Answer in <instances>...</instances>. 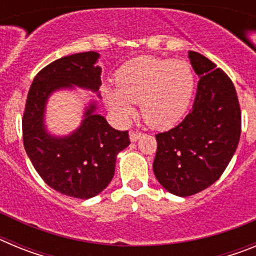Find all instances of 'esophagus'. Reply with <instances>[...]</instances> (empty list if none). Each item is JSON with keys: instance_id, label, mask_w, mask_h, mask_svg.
I'll use <instances>...</instances> for the list:
<instances>
[{"instance_id": "34e87169", "label": "esophagus", "mask_w": 256, "mask_h": 256, "mask_svg": "<svg viewBox=\"0 0 256 256\" xmlns=\"http://www.w3.org/2000/svg\"><path fill=\"white\" fill-rule=\"evenodd\" d=\"M142 137V133L140 132H134V130H130V140L132 142H136V141H138L140 138Z\"/></svg>"}]
</instances>
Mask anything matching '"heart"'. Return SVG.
Wrapping results in <instances>:
<instances>
[{"instance_id": "heart-1", "label": "heart", "mask_w": 256, "mask_h": 256, "mask_svg": "<svg viewBox=\"0 0 256 256\" xmlns=\"http://www.w3.org/2000/svg\"><path fill=\"white\" fill-rule=\"evenodd\" d=\"M116 91L105 100L118 116H130V104L141 102V116L152 128H169L186 114L195 92V76L187 62L155 56L133 58L118 70Z\"/></svg>"}]
</instances>
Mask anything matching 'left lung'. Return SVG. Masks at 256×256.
Listing matches in <instances>:
<instances>
[{
  "mask_svg": "<svg viewBox=\"0 0 256 256\" xmlns=\"http://www.w3.org/2000/svg\"><path fill=\"white\" fill-rule=\"evenodd\" d=\"M188 58L200 78L192 110L178 126L156 134L152 164L160 184L180 198L219 180L241 134V110L232 80L198 52L190 51Z\"/></svg>",
  "mask_w": 256,
  "mask_h": 256,
  "instance_id": "left-lung-1",
  "label": "left lung"
}]
</instances>
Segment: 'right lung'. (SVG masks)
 Here are the masks:
<instances>
[{
  "label": "right lung",
  "instance_id": "obj_1",
  "mask_svg": "<svg viewBox=\"0 0 256 256\" xmlns=\"http://www.w3.org/2000/svg\"><path fill=\"white\" fill-rule=\"evenodd\" d=\"M98 58L94 51L80 52L44 68L29 88L22 116L24 148L40 178L62 195L82 200L98 195L112 182L116 155L130 144L128 130L108 126L96 112V101L84 108L80 126L61 137L46 130L44 112L50 96L58 90L80 87L98 94Z\"/></svg>",
  "mask_w": 256,
  "mask_h": 256
}]
</instances>
